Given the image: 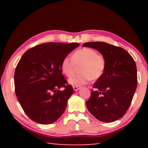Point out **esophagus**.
I'll return each instance as SVG.
<instances>
[{
    "mask_svg": "<svg viewBox=\"0 0 148 148\" xmlns=\"http://www.w3.org/2000/svg\"><path fill=\"white\" fill-rule=\"evenodd\" d=\"M73 89H74V90L75 91H78V90L80 89V87H79L74 86V87H73Z\"/></svg>",
    "mask_w": 148,
    "mask_h": 148,
    "instance_id": "34e87169",
    "label": "esophagus"
}]
</instances>
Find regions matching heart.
Wrapping results in <instances>:
<instances>
[{
  "label": "heart",
  "instance_id": "heart-1",
  "mask_svg": "<svg viewBox=\"0 0 148 148\" xmlns=\"http://www.w3.org/2000/svg\"><path fill=\"white\" fill-rule=\"evenodd\" d=\"M82 64L79 71L82 73L74 74L69 77L68 82L72 86L80 87L87 84L91 79H99L104 73L106 63L104 57L97 53L94 49L84 47L75 51L72 59L66 57L61 64V71L66 76L73 74L76 65Z\"/></svg>",
  "mask_w": 148,
  "mask_h": 148
}]
</instances>
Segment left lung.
I'll list each match as a JSON object with an SVG mask.
<instances>
[{
	"mask_svg": "<svg viewBox=\"0 0 148 148\" xmlns=\"http://www.w3.org/2000/svg\"><path fill=\"white\" fill-rule=\"evenodd\" d=\"M99 51L106 60L103 75L94 84L86 102L87 108L99 121L110 123L126 113L137 87V70L134 59L120 47L102 42L83 44Z\"/></svg>",
	"mask_w": 148,
	"mask_h": 148,
	"instance_id": "8db88e82",
	"label": "left lung"
}]
</instances>
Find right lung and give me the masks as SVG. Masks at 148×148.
Returning a JSON list of instances; mask_svg holds the SVG:
<instances>
[{
	"instance_id": "1",
	"label": "right lung",
	"mask_w": 148,
	"mask_h": 148,
	"mask_svg": "<svg viewBox=\"0 0 148 148\" xmlns=\"http://www.w3.org/2000/svg\"><path fill=\"white\" fill-rule=\"evenodd\" d=\"M78 43H44L27 50L14 74L15 91L25 114L42 125L56 121L66 108L73 88L62 74L61 64ZM65 87L63 91L60 88Z\"/></svg>"
}]
</instances>
